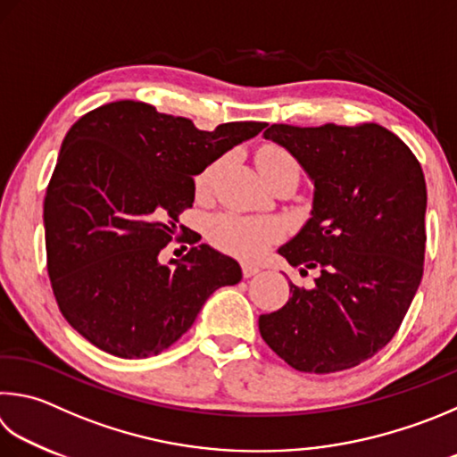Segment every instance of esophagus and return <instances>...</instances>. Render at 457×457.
I'll list each match as a JSON object with an SVG mask.
<instances>
[{
	"mask_svg": "<svg viewBox=\"0 0 457 457\" xmlns=\"http://www.w3.org/2000/svg\"><path fill=\"white\" fill-rule=\"evenodd\" d=\"M242 273H244V278H252V276H255V273H260V265L242 263Z\"/></svg>",
	"mask_w": 457,
	"mask_h": 457,
	"instance_id": "1",
	"label": "esophagus"
}]
</instances>
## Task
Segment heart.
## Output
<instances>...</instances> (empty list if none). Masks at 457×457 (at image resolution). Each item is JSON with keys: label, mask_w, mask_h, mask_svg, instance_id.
Returning a JSON list of instances; mask_svg holds the SVG:
<instances>
[{"label": "heart", "mask_w": 457, "mask_h": 457, "mask_svg": "<svg viewBox=\"0 0 457 457\" xmlns=\"http://www.w3.org/2000/svg\"><path fill=\"white\" fill-rule=\"evenodd\" d=\"M255 163L260 168L262 176L271 170L284 168V165H295L297 163L292 157V154L286 152L279 145H263L255 155ZM220 170V162H215L197 176L195 179V192L197 195H205L212 189V184L215 179V173ZM210 237L212 242L237 257H252L260 255L265 247L271 242H276L279 237V223L273 220H262V218H244V215H220L215 218L210 226Z\"/></svg>", "instance_id": "b5f03b06"}]
</instances>
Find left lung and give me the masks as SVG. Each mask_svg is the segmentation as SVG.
<instances>
[{"mask_svg": "<svg viewBox=\"0 0 457 457\" xmlns=\"http://www.w3.org/2000/svg\"><path fill=\"white\" fill-rule=\"evenodd\" d=\"M263 136L313 179L312 218L279 253L320 276L310 289L289 284L284 308L260 315V334L297 371L360 366L392 342L424 276V171L378 123H273Z\"/></svg>", "mask_w": 457, "mask_h": 457, "instance_id": "1", "label": "left lung"}]
</instances>
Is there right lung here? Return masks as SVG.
Wrapping results in <instances>:
<instances>
[{"instance_id": "1", "label": "right lung", "mask_w": 457, "mask_h": 457, "mask_svg": "<svg viewBox=\"0 0 457 457\" xmlns=\"http://www.w3.org/2000/svg\"><path fill=\"white\" fill-rule=\"evenodd\" d=\"M263 128L231 121L202 131L134 99L73 123L49 179L44 226L57 308L78 334L118 358H149L192 328L215 289L242 279L236 260L205 244L170 265L160 252L194 204V176Z\"/></svg>"}]
</instances>
